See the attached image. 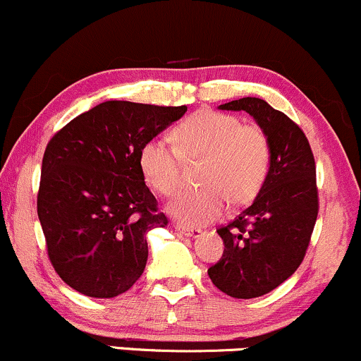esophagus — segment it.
<instances>
[{"label":"esophagus","mask_w":361,"mask_h":361,"mask_svg":"<svg viewBox=\"0 0 361 361\" xmlns=\"http://www.w3.org/2000/svg\"><path fill=\"white\" fill-rule=\"evenodd\" d=\"M176 230L180 231L182 235H185V236H192V238H197V236L202 235V230H199V228L182 226V224H176Z\"/></svg>","instance_id":"obj_1"}]
</instances>
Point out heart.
Instances as JSON below:
<instances>
[{"mask_svg":"<svg viewBox=\"0 0 361 361\" xmlns=\"http://www.w3.org/2000/svg\"><path fill=\"white\" fill-rule=\"evenodd\" d=\"M176 147L152 138L140 148L138 164L147 184L162 196H173L184 182V163L199 162L201 189L185 190L169 202L173 219L199 226L221 218L228 201L243 206L264 188L272 164V143L262 126L235 114L201 109L172 130Z\"/></svg>","mask_w":361,"mask_h":361,"instance_id":"1","label":"heart"}]
</instances>
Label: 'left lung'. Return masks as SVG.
Wrapping results in <instances>:
<instances>
[{"label":"left lung","mask_w":361,"mask_h":361,"mask_svg":"<svg viewBox=\"0 0 361 361\" xmlns=\"http://www.w3.org/2000/svg\"><path fill=\"white\" fill-rule=\"evenodd\" d=\"M219 109L252 114L272 143L264 188L233 221L218 228L224 252L207 270L224 294L253 299L286 282L306 257L319 211L316 162L299 125L267 101L241 97Z\"/></svg>","instance_id":"1"}]
</instances>
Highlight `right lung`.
I'll use <instances>...</instances> for the list:
<instances>
[{
	"label": "right lung",
	"instance_id": "add662e5",
	"mask_svg": "<svg viewBox=\"0 0 361 361\" xmlns=\"http://www.w3.org/2000/svg\"><path fill=\"white\" fill-rule=\"evenodd\" d=\"M188 106L104 101L47 143L37 213L47 253L67 286L109 299L138 281L147 231L167 226L140 171V148Z\"/></svg>",
	"mask_w": 361,
	"mask_h": 361
}]
</instances>
